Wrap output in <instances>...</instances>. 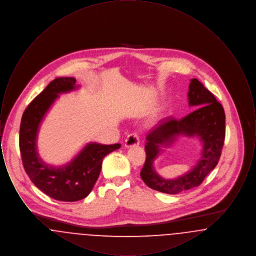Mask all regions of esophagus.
I'll return each instance as SVG.
<instances>
[{
    "mask_svg": "<svg viewBox=\"0 0 256 256\" xmlns=\"http://www.w3.org/2000/svg\"><path fill=\"white\" fill-rule=\"evenodd\" d=\"M139 145V137L136 134H132L128 135V137L124 140V146L126 148H134Z\"/></svg>",
    "mask_w": 256,
    "mask_h": 256,
    "instance_id": "esophagus-1",
    "label": "esophagus"
}]
</instances>
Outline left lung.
Returning <instances> with one entry per match:
<instances>
[{
    "instance_id": "obj_1",
    "label": "left lung",
    "mask_w": 256,
    "mask_h": 256,
    "mask_svg": "<svg viewBox=\"0 0 256 256\" xmlns=\"http://www.w3.org/2000/svg\"><path fill=\"white\" fill-rule=\"evenodd\" d=\"M188 104L195 108L180 120L169 119L146 137V162L141 178L159 192L176 195L198 186L217 166L226 134V115L222 104L196 78H191ZM182 136L196 138L201 143L199 158L190 170L174 179H165L154 168V161Z\"/></svg>"
}]
</instances>
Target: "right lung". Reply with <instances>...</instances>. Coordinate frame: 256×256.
Masks as SVG:
<instances>
[{
    "label": "right lung",
    "mask_w": 256,
    "mask_h": 256,
    "mask_svg": "<svg viewBox=\"0 0 256 256\" xmlns=\"http://www.w3.org/2000/svg\"><path fill=\"white\" fill-rule=\"evenodd\" d=\"M72 76L58 78L24 110L19 135V146L24 170L44 194L60 202H76L89 195L100 176L102 159L121 148L120 144L86 143L73 158L63 165H52L38 152L40 126L60 95L76 91L80 86Z\"/></svg>",
    "instance_id": "1"
}]
</instances>
